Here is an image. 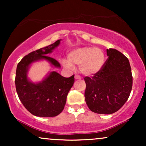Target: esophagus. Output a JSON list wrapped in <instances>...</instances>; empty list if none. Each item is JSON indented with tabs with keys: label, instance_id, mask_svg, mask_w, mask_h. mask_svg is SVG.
<instances>
[{
	"label": "esophagus",
	"instance_id": "obj_1",
	"mask_svg": "<svg viewBox=\"0 0 146 146\" xmlns=\"http://www.w3.org/2000/svg\"><path fill=\"white\" fill-rule=\"evenodd\" d=\"M75 80H81L82 78L80 76H79L78 75H75Z\"/></svg>",
	"mask_w": 146,
	"mask_h": 146
}]
</instances>
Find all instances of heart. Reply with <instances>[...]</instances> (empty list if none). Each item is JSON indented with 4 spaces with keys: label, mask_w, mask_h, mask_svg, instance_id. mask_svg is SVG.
I'll return each mask as SVG.
<instances>
[{
    "label": "heart",
    "mask_w": 146,
    "mask_h": 146,
    "mask_svg": "<svg viewBox=\"0 0 146 146\" xmlns=\"http://www.w3.org/2000/svg\"><path fill=\"white\" fill-rule=\"evenodd\" d=\"M105 63V54L101 48L94 46H82L72 50L68 54V60L64 59L62 64L69 70L74 68L73 65H79L82 73L93 75L103 68Z\"/></svg>",
    "instance_id": "obj_1"
}]
</instances>
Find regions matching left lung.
Listing matches in <instances>:
<instances>
[{
	"label": "left lung",
	"mask_w": 146,
	"mask_h": 146,
	"mask_svg": "<svg viewBox=\"0 0 146 146\" xmlns=\"http://www.w3.org/2000/svg\"><path fill=\"white\" fill-rule=\"evenodd\" d=\"M108 59L100 72L85 77V101L98 114H113L123 106L132 86L131 68L128 58L114 48L106 50Z\"/></svg>",
	"instance_id": "left-lung-1"
}]
</instances>
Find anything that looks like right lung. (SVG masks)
<instances>
[{
	"label": "right lung",
	"mask_w": 146,
	"mask_h": 146,
	"mask_svg": "<svg viewBox=\"0 0 146 146\" xmlns=\"http://www.w3.org/2000/svg\"><path fill=\"white\" fill-rule=\"evenodd\" d=\"M61 39L53 44L31 52L25 56L16 68V84L18 98L26 109L37 117H56L62 111L66 97L74 83V75L64 78L56 71H51L42 80L33 82L27 76L33 63L46 60L51 66L60 68V64L47 55L59 46Z\"/></svg>",
	"instance_id": "obj_1"
}]
</instances>
